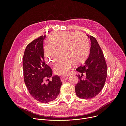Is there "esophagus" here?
Returning a JSON list of instances; mask_svg holds the SVG:
<instances>
[{"mask_svg": "<svg viewBox=\"0 0 126 126\" xmlns=\"http://www.w3.org/2000/svg\"><path fill=\"white\" fill-rule=\"evenodd\" d=\"M68 79V77H61V80L62 82H64L65 81H66L67 79Z\"/></svg>", "mask_w": 126, "mask_h": 126, "instance_id": "34e87169", "label": "esophagus"}]
</instances>
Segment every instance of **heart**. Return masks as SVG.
Masks as SVG:
<instances>
[{
    "label": "heart",
    "mask_w": 126,
    "mask_h": 126,
    "mask_svg": "<svg viewBox=\"0 0 126 126\" xmlns=\"http://www.w3.org/2000/svg\"><path fill=\"white\" fill-rule=\"evenodd\" d=\"M90 43L88 37L82 33L60 32L52 35L49 43L44 47L46 61L53 63L60 53L62 58L54 67L56 74L68 75L75 65L83 63L89 55Z\"/></svg>",
    "instance_id": "heart-1"
}]
</instances>
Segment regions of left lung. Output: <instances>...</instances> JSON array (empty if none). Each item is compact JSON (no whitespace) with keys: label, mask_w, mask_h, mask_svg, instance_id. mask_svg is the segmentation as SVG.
Listing matches in <instances>:
<instances>
[{"label":"left lung","mask_w":126,"mask_h":126,"mask_svg":"<svg viewBox=\"0 0 126 126\" xmlns=\"http://www.w3.org/2000/svg\"><path fill=\"white\" fill-rule=\"evenodd\" d=\"M87 36L91 40L90 52L84 65L76 69L81 75L78 76L79 81L75 89L77 96L83 99L93 98L101 91L107 74V66L100 46L95 37ZM84 74L86 77L82 79Z\"/></svg>","instance_id":"1"}]
</instances>
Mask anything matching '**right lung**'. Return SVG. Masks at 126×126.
<instances>
[{
  "label": "right lung",
  "mask_w": 126,
  "mask_h": 126,
  "mask_svg": "<svg viewBox=\"0 0 126 126\" xmlns=\"http://www.w3.org/2000/svg\"><path fill=\"white\" fill-rule=\"evenodd\" d=\"M41 36L28 44L23 57L24 80L30 95L37 101L47 103L56 99L62 82L60 77L52 75L51 68L45 63L43 41Z\"/></svg>",
  "instance_id": "1"
}]
</instances>
